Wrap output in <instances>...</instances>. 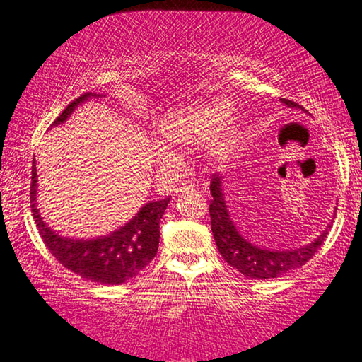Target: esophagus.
Segmentation results:
<instances>
[{"mask_svg":"<svg viewBox=\"0 0 362 362\" xmlns=\"http://www.w3.org/2000/svg\"><path fill=\"white\" fill-rule=\"evenodd\" d=\"M195 183L193 182H182L179 187L175 188V193H193L195 192Z\"/></svg>","mask_w":362,"mask_h":362,"instance_id":"esophagus-1","label":"esophagus"}]
</instances>
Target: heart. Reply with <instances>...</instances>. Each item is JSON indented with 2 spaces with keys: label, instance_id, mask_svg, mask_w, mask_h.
Here are the masks:
<instances>
[{
  "label": "heart",
  "instance_id": "heart-1",
  "mask_svg": "<svg viewBox=\"0 0 362 362\" xmlns=\"http://www.w3.org/2000/svg\"><path fill=\"white\" fill-rule=\"evenodd\" d=\"M151 156L157 165L170 167L179 160L174 149H187L202 142L208 164H226L243 139V124L236 108L223 98L175 108L156 124Z\"/></svg>",
  "mask_w": 362,
  "mask_h": 362
}]
</instances>
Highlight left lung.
<instances>
[{
    "instance_id": "1",
    "label": "left lung",
    "mask_w": 362,
    "mask_h": 362,
    "mask_svg": "<svg viewBox=\"0 0 362 362\" xmlns=\"http://www.w3.org/2000/svg\"><path fill=\"white\" fill-rule=\"evenodd\" d=\"M282 103L288 108H295L307 113L302 106L295 101L281 98ZM223 177L213 175L210 183V190L213 200L210 203V216H211V231L215 238L218 251L230 266L236 267L243 276L249 279H257V281H266V279H276L295 269L302 267L305 262L310 261L318 247L322 246L325 238L329 231L332 225L313 239L312 243L305 246L293 249H269L261 247L247 241L241 231L234 225L231 213L228 210V203L225 198V187H223ZM334 218V213H333ZM333 221V220H332Z\"/></svg>"
}]
</instances>
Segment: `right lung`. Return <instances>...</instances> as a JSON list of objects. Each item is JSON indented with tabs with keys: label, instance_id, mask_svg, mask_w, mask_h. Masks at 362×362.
I'll return each mask as SVG.
<instances>
[{
	"label": "right lung",
	"instance_id": "right-lung-1",
	"mask_svg": "<svg viewBox=\"0 0 362 362\" xmlns=\"http://www.w3.org/2000/svg\"><path fill=\"white\" fill-rule=\"evenodd\" d=\"M101 96L103 95H81L62 111V115L54 121L52 128L64 124L81 103ZM34 164L35 160L33 162V182H30V208H33L35 226L45 246L64 267L86 281L103 285H119L136 277L141 271H144L146 266H149L159 249V223L169 205L170 197L142 205L124 226L106 236L88 239L60 236L40 216L37 206V170Z\"/></svg>",
	"mask_w": 362,
	"mask_h": 362
}]
</instances>
